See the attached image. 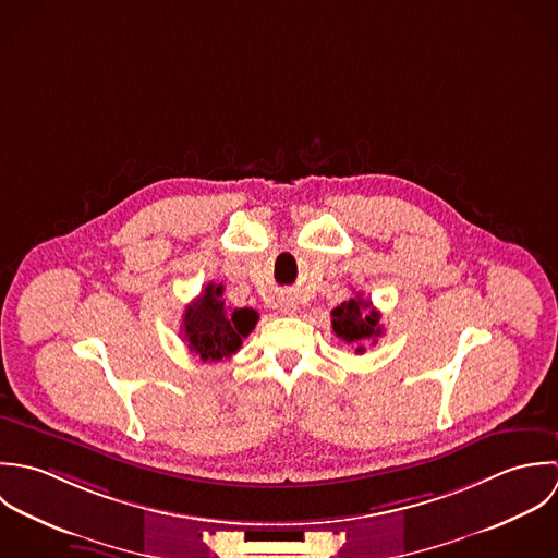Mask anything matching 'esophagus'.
Here are the masks:
<instances>
[{
  "label": "esophagus",
  "instance_id": "34e87169",
  "mask_svg": "<svg viewBox=\"0 0 558 558\" xmlns=\"http://www.w3.org/2000/svg\"><path fill=\"white\" fill-rule=\"evenodd\" d=\"M280 311L291 315V313L295 311V300H293V298H282V300H280Z\"/></svg>",
  "mask_w": 558,
  "mask_h": 558
}]
</instances>
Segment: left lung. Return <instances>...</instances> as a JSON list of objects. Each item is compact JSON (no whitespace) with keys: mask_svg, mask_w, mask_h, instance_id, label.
I'll return each mask as SVG.
<instances>
[{"mask_svg":"<svg viewBox=\"0 0 558 558\" xmlns=\"http://www.w3.org/2000/svg\"><path fill=\"white\" fill-rule=\"evenodd\" d=\"M332 330L344 342L357 344L355 353L364 351V340L375 342L384 335V328L379 324V311H375L371 300H364L362 295H355L336 306L332 311Z\"/></svg>","mask_w":558,"mask_h":558,"instance_id":"obj_1","label":"left lung"}]
</instances>
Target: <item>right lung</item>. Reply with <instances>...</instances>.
Listing matches in <instances>:
<instances>
[{
    "label": "right lung",
    "mask_w": 558,
    "mask_h": 558,
    "mask_svg": "<svg viewBox=\"0 0 558 558\" xmlns=\"http://www.w3.org/2000/svg\"><path fill=\"white\" fill-rule=\"evenodd\" d=\"M222 295V284L209 282L183 315V340L203 362H220L234 355L258 322V313L252 308L228 311Z\"/></svg>",
    "instance_id": "1"
}]
</instances>
